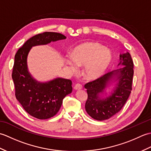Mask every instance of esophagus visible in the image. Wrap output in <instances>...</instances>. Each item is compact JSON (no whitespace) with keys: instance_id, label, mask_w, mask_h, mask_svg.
Wrapping results in <instances>:
<instances>
[{"instance_id":"esophagus-1","label":"esophagus","mask_w":151,"mask_h":151,"mask_svg":"<svg viewBox=\"0 0 151 151\" xmlns=\"http://www.w3.org/2000/svg\"><path fill=\"white\" fill-rule=\"evenodd\" d=\"M74 88H75V89H81L82 88V85L79 84V83H77L74 86Z\"/></svg>"}]
</instances>
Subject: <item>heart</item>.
Instances as JSON below:
<instances>
[{"label":"heart","instance_id":"obj_1","mask_svg":"<svg viewBox=\"0 0 151 151\" xmlns=\"http://www.w3.org/2000/svg\"><path fill=\"white\" fill-rule=\"evenodd\" d=\"M111 60L110 50L100 43L86 42L75 48L71 57L66 59V63L74 71L78 70V65H84V75L88 78L92 79L100 76L106 69Z\"/></svg>","mask_w":151,"mask_h":151}]
</instances>
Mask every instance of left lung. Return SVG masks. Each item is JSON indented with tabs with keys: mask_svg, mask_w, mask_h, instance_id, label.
I'll list each match as a JSON object with an SVG mask.
<instances>
[{
	"mask_svg": "<svg viewBox=\"0 0 151 151\" xmlns=\"http://www.w3.org/2000/svg\"><path fill=\"white\" fill-rule=\"evenodd\" d=\"M118 65L123 66L84 85L88 93L85 108L94 119L104 121L114 116L121 110L129 97L132 89L134 63L129 52L121 54ZM114 75H117L119 79L116 88L111 96L101 100L98 94L104 91L109 81Z\"/></svg>",
	"mask_w": 151,
	"mask_h": 151,
	"instance_id": "left-lung-1",
	"label": "left lung"
}]
</instances>
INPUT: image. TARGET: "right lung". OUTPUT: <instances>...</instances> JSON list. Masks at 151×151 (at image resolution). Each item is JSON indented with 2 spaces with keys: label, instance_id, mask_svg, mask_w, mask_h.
I'll use <instances>...</instances> for the list:
<instances>
[{
  "label": "right lung",
  "instance_id": "add662e5",
  "mask_svg": "<svg viewBox=\"0 0 151 151\" xmlns=\"http://www.w3.org/2000/svg\"><path fill=\"white\" fill-rule=\"evenodd\" d=\"M65 38L64 35L57 32L39 34L27 40L15 55L12 76L15 97L28 114L39 119H47L58 113L63 99L72 92V81L58 78L47 83L37 82L28 71V54L32 47Z\"/></svg>",
  "mask_w": 151,
  "mask_h": 151
}]
</instances>
